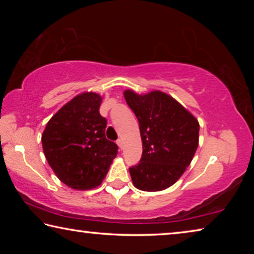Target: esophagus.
<instances>
[{
    "instance_id": "1",
    "label": "esophagus",
    "mask_w": 254,
    "mask_h": 254,
    "mask_svg": "<svg viewBox=\"0 0 254 254\" xmlns=\"http://www.w3.org/2000/svg\"><path fill=\"white\" fill-rule=\"evenodd\" d=\"M118 145H119V148L121 149V150L124 148V142H123L122 139H119L118 140Z\"/></svg>"
}]
</instances>
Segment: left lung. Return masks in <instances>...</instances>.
Instances as JSON below:
<instances>
[{
	"mask_svg": "<svg viewBox=\"0 0 254 254\" xmlns=\"http://www.w3.org/2000/svg\"><path fill=\"white\" fill-rule=\"evenodd\" d=\"M140 126L142 157L132 167L134 187L143 191H160L182 177L198 147L199 123L169 94L151 91L123 92Z\"/></svg>",
	"mask_w": 254,
	"mask_h": 254,
	"instance_id": "1",
	"label": "left lung"
}]
</instances>
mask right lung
Segmentation results:
<instances>
[{
  "instance_id": "1",
  "label": "right lung",
  "mask_w": 254,
  "mask_h": 254,
  "mask_svg": "<svg viewBox=\"0 0 254 254\" xmlns=\"http://www.w3.org/2000/svg\"><path fill=\"white\" fill-rule=\"evenodd\" d=\"M102 101L97 93L78 94L49 120L41 135L51 169L60 182L76 190L100 186L118 154V145L105 136Z\"/></svg>"
}]
</instances>
